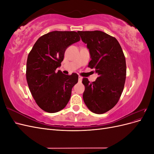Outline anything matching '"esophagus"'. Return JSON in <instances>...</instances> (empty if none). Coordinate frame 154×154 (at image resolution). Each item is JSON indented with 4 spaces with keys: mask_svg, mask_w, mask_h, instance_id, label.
Wrapping results in <instances>:
<instances>
[{
    "mask_svg": "<svg viewBox=\"0 0 154 154\" xmlns=\"http://www.w3.org/2000/svg\"><path fill=\"white\" fill-rule=\"evenodd\" d=\"M78 80H79V82H81L82 81V77H81V76H78Z\"/></svg>",
    "mask_w": 154,
    "mask_h": 154,
    "instance_id": "esophagus-1",
    "label": "esophagus"
}]
</instances>
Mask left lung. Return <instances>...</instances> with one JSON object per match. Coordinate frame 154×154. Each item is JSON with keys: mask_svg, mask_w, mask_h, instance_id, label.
I'll list each match as a JSON object with an SVG mask.
<instances>
[{"mask_svg": "<svg viewBox=\"0 0 154 154\" xmlns=\"http://www.w3.org/2000/svg\"><path fill=\"white\" fill-rule=\"evenodd\" d=\"M78 33L89 51L91 60L88 67L95 69L99 76L92 83L87 78L83 79V101L92 112L105 113L117 104L122 94L127 72L125 55L118 41L103 31Z\"/></svg>", "mask_w": 154, "mask_h": 154, "instance_id": "1", "label": "left lung"}]
</instances>
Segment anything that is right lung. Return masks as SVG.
<instances>
[{
  "label": "right lung",
  "mask_w": 154,
  "mask_h": 154,
  "mask_svg": "<svg viewBox=\"0 0 154 154\" xmlns=\"http://www.w3.org/2000/svg\"><path fill=\"white\" fill-rule=\"evenodd\" d=\"M80 38L75 31H52L37 40L28 55L26 79L31 94L40 109L54 113L64 109L78 81L76 73L66 75L61 66L65 51Z\"/></svg>",
  "instance_id": "right-lung-1"
}]
</instances>
